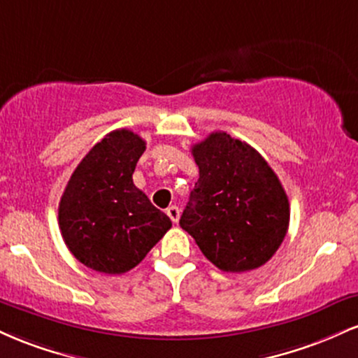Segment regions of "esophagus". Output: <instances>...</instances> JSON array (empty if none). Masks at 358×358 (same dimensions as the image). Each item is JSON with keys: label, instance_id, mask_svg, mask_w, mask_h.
<instances>
[{"label": "esophagus", "instance_id": "obj_1", "mask_svg": "<svg viewBox=\"0 0 358 358\" xmlns=\"http://www.w3.org/2000/svg\"><path fill=\"white\" fill-rule=\"evenodd\" d=\"M166 213H168V217L171 219V222H175V224L180 220V208L176 207V205H171V207H168Z\"/></svg>", "mask_w": 358, "mask_h": 358}]
</instances>
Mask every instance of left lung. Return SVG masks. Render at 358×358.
Instances as JSON below:
<instances>
[{"label": "left lung", "mask_w": 358, "mask_h": 358, "mask_svg": "<svg viewBox=\"0 0 358 358\" xmlns=\"http://www.w3.org/2000/svg\"><path fill=\"white\" fill-rule=\"evenodd\" d=\"M199 182L180 225L225 273L257 269L274 256L289 225V202L264 158L224 131L192 146Z\"/></svg>", "instance_id": "obj_1"}]
</instances>
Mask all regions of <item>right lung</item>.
<instances>
[{
	"mask_svg": "<svg viewBox=\"0 0 358 358\" xmlns=\"http://www.w3.org/2000/svg\"><path fill=\"white\" fill-rule=\"evenodd\" d=\"M145 150L133 131H113L84 156L60 199L62 237L77 261L97 273H127L171 227L133 183Z\"/></svg>",
	"mask_w": 358,
	"mask_h": 358,
	"instance_id": "right-lung-1",
	"label": "right lung"
}]
</instances>
